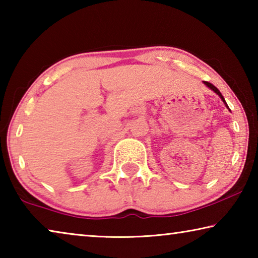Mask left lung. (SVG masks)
I'll list each match as a JSON object with an SVG mask.
<instances>
[{
    "label": "left lung",
    "mask_w": 258,
    "mask_h": 258,
    "mask_svg": "<svg viewBox=\"0 0 258 258\" xmlns=\"http://www.w3.org/2000/svg\"><path fill=\"white\" fill-rule=\"evenodd\" d=\"M204 84H205V85H206V86L208 87V89H211L212 91H214V92H215V93H216V94L218 95V97H220V98H221V100H222V101H223V103L225 104V107L229 109V106H228V104H226V102H225V99L223 98V95H222V94H221V92H220V91H218V90L216 89V87H215V86H214L213 84H211V83H208V82H204ZM229 110H230V109H229ZM230 111H231V110H230Z\"/></svg>",
    "instance_id": "8db88e82"
}]
</instances>
